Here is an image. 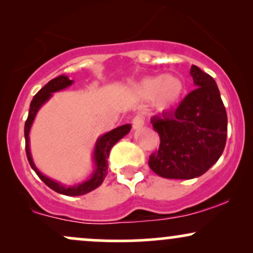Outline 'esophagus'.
<instances>
[{
    "instance_id": "obj_1",
    "label": "esophagus",
    "mask_w": 253,
    "mask_h": 253,
    "mask_svg": "<svg viewBox=\"0 0 253 253\" xmlns=\"http://www.w3.org/2000/svg\"><path fill=\"white\" fill-rule=\"evenodd\" d=\"M144 124H145V118L143 117V115L138 114L132 119V126L134 129L140 128L141 126H144Z\"/></svg>"
}]
</instances>
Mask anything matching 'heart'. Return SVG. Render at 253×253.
I'll list each match as a JSON object with an SVG mask.
<instances>
[{"label": "heart", "mask_w": 253, "mask_h": 253, "mask_svg": "<svg viewBox=\"0 0 253 253\" xmlns=\"http://www.w3.org/2000/svg\"><path fill=\"white\" fill-rule=\"evenodd\" d=\"M135 91L144 100L152 98L153 106L157 109L165 110L181 100L184 92V83L175 75L150 76L136 84Z\"/></svg>", "instance_id": "1"}]
</instances>
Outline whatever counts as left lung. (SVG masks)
<instances>
[{
	"label": "left lung",
	"mask_w": 253,
	"mask_h": 253,
	"mask_svg": "<svg viewBox=\"0 0 253 253\" xmlns=\"http://www.w3.org/2000/svg\"><path fill=\"white\" fill-rule=\"evenodd\" d=\"M190 75L197 86L176 110L155 115L153 129L161 138L150 156L151 170L164 178L191 179L203 175L222 155L227 114L214 78L196 65Z\"/></svg>",
	"instance_id": "obj_1"
}]
</instances>
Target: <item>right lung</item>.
<instances>
[{
    "label": "right lung",
    "mask_w": 253,
    "mask_h": 253,
    "mask_svg": "<svg viewBox=\"0 0 253 253\" xmlns=\"http://www.w3.org/2000/svg\"><path fill=\"white\" fill-rule=\"evenodd\" d=\"M74 83L71 80H69L68 77L64 76H58L53 80H51L50 82L46 84L45 86H42L39 91L37 92L36 96L32 100L31 106H30V112H28V118L25 123V140H26V155H27V159L30 162V165L32 169L36 171V173L39 176V178L47 185L48 188H51L52 190L57 191V193L63 194L66 196H78V195H84V194L89 193V191L96 189L98 185L102 184L104 177L107 175V169H108V163H107V159L109 157L110 149L114 146L115 144L120 140L121 138H124L125 135L130 130V125H123V126L117 127L110 132L106 133L102 136L97 139L96 145H95L94 150V163H95V170L92 171V175L88 181H84L77 185H70V187H65V185L60 184L53 179L48 178V177L43 176L39 170L37 169V167L33 163V159H32L31 151H30V129L32 124H33L34 118H36L38 110L40 109V107L42 106L46 101L52 96V92L59 91V90L68 88L69 85Z\"/></svg>",
    "instance_id": "obj_1"
}]
</instances>
